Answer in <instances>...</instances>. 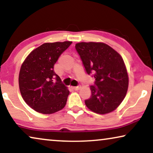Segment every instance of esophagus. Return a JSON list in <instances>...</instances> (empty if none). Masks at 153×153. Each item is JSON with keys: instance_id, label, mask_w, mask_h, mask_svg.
<instances>
[{"instance_id": "obj_1", "label": "esophagus", "mask_w": 153, "mask_h": 153, "mask_svg": "<svg viewBox=\"0 0 153 153\" xmlns=\"http://www.w3.org/2000/svg\"><path fill=\"white\" fill-rule=\"evenodd\" d=\"M80 88H81V86L80 85H77V86H75V87H73L72 88L74 89V90H75V91H78V90H79L80 89Z\"/></svg>"}]
</instances>
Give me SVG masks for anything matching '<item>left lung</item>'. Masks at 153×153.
I'll list each match as a JSON object with an SVG mask.
<instances>
[{
    "instance_id": "obj_1",
    "label": "left lung",
    "mask_w": 153,
    "mask_h": 153,
    "mask_svg": "<svg viewBox=\"0 0 153 153\" xmlns=\"http://www.w3.org/2000/svg\"><path fill=\"white\" fill-rule=\"evenodd\" d=\"M88 75L95 77L91 96L85 104L92 111L106 114L114 111L126 95L129 79L121 56L102 42H80L75 45Z\"/></svg>"
}]
</instances>
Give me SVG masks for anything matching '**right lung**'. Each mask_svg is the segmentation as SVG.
Here are the masks:
<instances>
[{"instance_id": "obj_1", "label": "right lung", "mask_w": 153, "mask_h": 153, "mask_svg": "<svg viewBox=\"0 0 153 153\" xmlns=\"http://www.w3.org/2000/svg\"><path fill=\"white\" fill-rule=\"evenodd\" d=\"M71 44L70 41L43 44L30 52L21 67V94L26 103L37 112L51 114L65 106L70 91L54 72L53 66Z\"/></svg>"}]
</instances>
